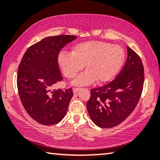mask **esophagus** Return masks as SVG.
<instances>
[{
    "label": "esophagus",
    "instance_id": "esophagus-1",
    "mask_svg": "<svg viewBox=\"0 0 160 160\" xmlns=\"http://www.w3.org/2000/svg\"><path fill=\"white\" fill-rule=\"evenodd\" d=\"M78 90H79V88H75V87H74V88H72V92H73V93H77Z\"/></svg>",
    "mask_w": 160,
    "mask_h": 160
}]
</instances>
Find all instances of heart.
I'll return each mask as SVG.
<instances>
[{
  "label": "heart",
  "instance_id": "obj_1",
  "mask_svg": "<svg viewBox=\"0 0 160 160\" xmlns=\"http://www.w3.org/2000/svg\"><path fill=\"white\" fill-rule=\"evenodd\" d=\"M125 58L123 48L117 44L100 41L81 42L75 45L72 52L59 54L58 65L64 76L72 79L84 66L86 70L73 81L74 85H90L110 80L117 73Z\"/></svg>",
  "mask_w": 160,
  "mask_h": 160
}]
</instances>
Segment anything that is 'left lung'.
Returning a JSON list of instances; mask_svg holds the SVG:
<instances>
[{
    "instance_id": "left-lung-1",
    "label": "left lung",
    "mask_w": 160,
    "mask_h": 160,
    "mask_svg": "<svg viewBox=\"0 0 160 160\" xmlns=\"http://www.w3.org/2000/svg\"><path fill=\"white\" fill-rule=\"evenodd\" d=\"M122 70L112 82L90 90L87 109L92 121L103 128L119 125L135 109L141 97L145 74L138 54L128 47Z\"/></svg>"
}]
</instances>
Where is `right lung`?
I'll return each mask as SVG.
<instances>
[{"label":"right lung","mask_w":160,"mask_h":160,"mask_svg":"<svg viewBox=\"0 0 160 160\" xmlns=\"http://www.w3.org/2000/svg\"><path fill=\"white\" fill-rule=\"evenodd\" d=\"M76 38L74 35L46 37L28 48L18 66L17 85L22 104L30 117L42 125L60 122L73 95L71 88H53L63 79L58 54Z\"/></svg>","instance_id":"add662e5"}]
</instances>
